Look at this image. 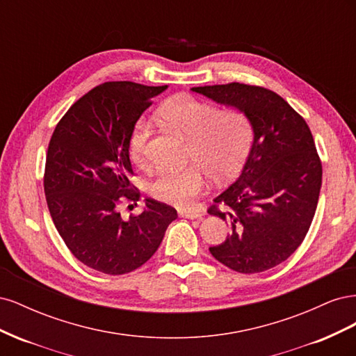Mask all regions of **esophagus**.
Wrapping results in <instances>:
<instances>
[{"label":"esophagus","mask_w":356,"mask_h":356,"mask_svg":"<svg viewBox=\"0 0 356 356\" xmlns=\"http://www.w3.org/2000/svg\"><path fill=\"white\" fill-rule=\"evenodd\" d=\"M179 215H181V217H186V218H190V220H196V218L203 217V212H200V211H181Z\"/></svg>","instance_id":"34e87169"}]
</instances>
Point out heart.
<instances>
[{
    "instance_id": "1",
    "label": "heart",
    "mask_w": 356,
    "mask_h": 356,
    "mask_svg": "<svg viewBox=\"0 0 356 356\" xmlns=\"http://www.w3.org/2000/svg\"><path fill=\"white\" fill-rule=\"evenodd\" d=\"M159 115L188 138V156L197 163L182 170H163L149 184L152 196L178 208L191 207L204 190V171L215 179H229L242 168L252 141V123L239 108L217 110L191 95H177L160 105ZM152 123L141 117L129 136V156L138 166L148 161Z\"/></svg>"
}]
</instances>
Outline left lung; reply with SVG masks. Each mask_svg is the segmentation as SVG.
I'll use <instances>...</instances> for the list:
<instances>
[{
  "label": "left lung",
  "mask_w": 356,
  "mask_h": 356,
  "mask_svg": "<svg viewBox=\"0 0 356 356\" xmlns=\"http://www.w3.org/2000/svg\"><path fill=\"white\" fill-rule=\"evenodd\" d=\"M191 90L245 111L254 131L241 175L208 209L230 225L227 239L209 251L239 273L268 270L297 250L314 220L322 184L314 136L305 118L266 88L229 83Z\"/></svg>",
  "instance_id": "1"
}]
</instances>
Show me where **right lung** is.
<instances>
[{"label":"right lung","instance_id":"right-lung-1","mask_svg":"<svg viewBox=\"0 0 356 356\" xmlns=\"http://www.w3.org/2000/svg\"><path fill=\"white\" fill-rule=\"evenodd\" d=\"M168 86L108 81L74 102L51 135L44 169L47 207L68 250L105 275H124L147 263L177 211L145 199L123 220L118 204L139 200L132 187L129 136L152 98ZM132 207V204H129Z\"/></svg>","mask_w":356,"mask_h":356}]
</instances>
